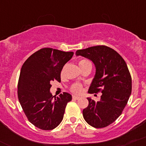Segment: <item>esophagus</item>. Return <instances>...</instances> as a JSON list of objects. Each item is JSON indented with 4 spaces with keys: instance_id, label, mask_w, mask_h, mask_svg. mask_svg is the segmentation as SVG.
<instances>
[{
    "instance_id": "esophagus-1",
    "label": "esophagus",
    "mask_w": 146,
    "mask_h": 146,
    "mask_svg": "<svg viewBox=\"0 0 146 146\" xmlns=\"http://www.w3.org/2000/svg\"><path fill=\"white\" fill-rule=\"evenodd\" d=\"M72 98L74 99V100H79V96H72Z\"/></svg>"
}]
</instances>
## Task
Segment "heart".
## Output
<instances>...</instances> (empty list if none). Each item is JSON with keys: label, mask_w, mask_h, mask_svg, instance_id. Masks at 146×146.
Segmentation results:
<instances>
[{"label": "heart", "mask_w": 146, "mask_h": 146, "mask_svg": "<svg viewBox=\"0 0 146 146\" xmlns=\"http://www.w3.org/2000/svg\"><path fill=\"white\" fill-rule=\"evenodd\" d=\"M87 63H91V62L86 59L81 60L79 62V67H82V66L84 65L85 64H87ZM82 90H83L82 86L79 84H74L73 85H72V86L70 87V91H71V92H72L73 94H80L82 92Z\"/></svg>", "instance_id": "1"}]
</instances>
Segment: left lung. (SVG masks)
Instances as JSON below:
<instances>
[{
  "label": "left lung",
  "instance_id": "obj_1",
  "mask_svg": "<svg viewBox=\"0 0 146 146\" xmlns=\"http://www.w3.org/2000/svg\"><path fill=\"white\" fill-rule=\"evenodd\" d=\"M76 55L91 60L96 66L88 93H102L100 101L87 98L84 119L95 128L108 127L121 115L131 94V76L127 63L117 52L106 46L78 50Z\"/></svg>",
  "mask_w": 146,
  "mask_h": 146
}]
</instances>
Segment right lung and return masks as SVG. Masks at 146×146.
I'll use <instances>...</instances> for the list:
<instances>
[{"mask_svg": "<svg viewBox=\"0 0 146 146\" xmlns=\"http://www.w3.org/2000/svg\"><path fill=\"white\" fill-rule=\"evenodd\" d=\"M73 55V52L44 48L29 57L21 68L18 99L28 120L37 128L52 130L62 121L72 96L64 92L53 98L50 83L61 82V71Z\"/></svg>", "mask_w": 146, "mask_h": 146, "instance_id": "obj_1", "label": "right lung"}]
</instances>
